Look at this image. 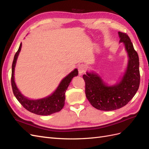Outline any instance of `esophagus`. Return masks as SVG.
Instances as JSON below:
<instances>
[{"label":"esophagus","instance_id":"esophagus-1","mask_svg":"<svg viewBox=\"0 0 149 149\" xmlns=\"http://www.w3.org/2000/svg\"><path fill=\"white\" fill-rule=\"evenodd\" d=\"M78 69L79 75H82L83 73H84V72L86 71V66L83 64H81L78 66Z\"/></svg>","mask_w":149,"mask_h":149}]
</instances>
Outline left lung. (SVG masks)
<instances>
[{"label":"left lung","mask_w":149,"mask_h":149,"mask_svg":"<svg viewBox=\"0 0 149 149\" xmlns=\"http://www.w3.org/2000/svg\"><path fill=\"white\" fill-rule=\"evenodd\" d=\"M119 42H123L128 53L129 61L123 78L113 86H108L97 74L88 73L83 78L88 100L96 109L109 111L124 107L132 100L140 84L139 59L129 36L119 31Z\"/></svg>","instance_id":"8db88e82"}]
</instances>
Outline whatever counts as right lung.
<instances>
[{"label":"right lung","instance_id":"add662e5","mask_svg":"<svg viewBox=\"0 0 149 149\" xmlns=\"http://www.w3.org/2000/svg\"><path fill=\"white\" fill-rule=\"evenodd\" d=\"M21 48L22 43L20 45L18 51L15 54L12 66L11 84L13 94L17 100L23 106L25 109L37 115L48 116L60 111L65 105L66 91L71 79L74 76H78V70H74L65 78L63 79L55 91L52 95L43 99H40V100H29L21 94L19 89L17 88L14 81L15 66L18 56L21 50Z\"/></svg>","mask_w":149,"mask_h":149}]
</instances>
